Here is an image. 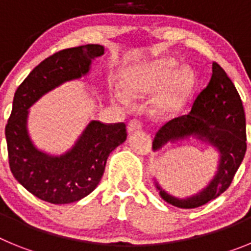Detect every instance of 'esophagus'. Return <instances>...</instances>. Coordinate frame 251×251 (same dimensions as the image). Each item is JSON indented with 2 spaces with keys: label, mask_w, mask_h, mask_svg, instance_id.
<instances>
[{
  "label": "esophagus",
  "mask_w": 251,
  "mask_h": 251,
  "mask_svg": "<svg viewBox=\"0 0 251 251\" xmlns=\"http://www.w3.org/2000/svg\"><path fill=\"white\" fill-rule=\"evenodd\" d=\"M142 128L141 123H139L138 121H136V119H133V121H130L129 123H128V133H133L136 132V130H139Z\"/></svg>",
  "instance_id": "obj_1"
}]
</instances>
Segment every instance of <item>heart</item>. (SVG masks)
Listing matches in <instances>:
<instances>
[{
    "label": "heart",
    "instance_id": "1",
    "mask_svg": "<svg viewBox=\"0 0 251 251\" xmlns=\"http://www.w3.org/2000/svg\"><path fill=\"white\" fill-rule=\"evenodd\" d=\"M174 57H161L141 64L126 73L123 86L134 97H146L157 92L152 105L158 114H170L178 110L194 92L196 77L190 66H178ZM114 98L127 105L128 97L115 90Z\"/></svg>",
    "mask_w": 251,
    "mask_h": 251
}]
</instances>
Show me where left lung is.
I'll use <instances>...</instances> for the list:
<instances>
[{
	"label": "left lung",
	"mask_w": 251,
	"mask_h": 251,
	"mask_svg": "<svg viewBox=\"0 0 251 251\" xmlns=\"http://www.w3.org/2000/svg\"><path fill=\"white\" fill-rule=\"evenodd\" d=\"M197 139L214 148L217 166L207 185L191 196L178 197L162 188L153 177L163 201L178 208H195L220 196L231 183L247 152V123L243 101L230 77L219 64H212V76L187 114L163 124L153 139V151L167 143Z\"/></svg>",
	"instance_id": "obj_1"
}]
</instances>
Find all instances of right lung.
Returning a JSON list of instances; mask_svg holds the SVG:
<instances>
[{"label": "right lung", "mask_w": 251, "mask_h": 251, "mask_svg": "<svg viewBox=\"0 0 251 251\" xmlns=\"http://www.w3.org/2000/svg\"><path fill=\"white\" fill-rule=\"evenodd\" d=\"M104 55V46H77L59 51L28 74L13 97L4 128L13 177L28 192L46 202H76L100 182L110 152L127 139L126 124H86L72 147L60 154L40 150L28 133L30 108L63 84L88 76L92 63Z\"/></svg>", "instance_id": "obj_1"}]
</instances>
